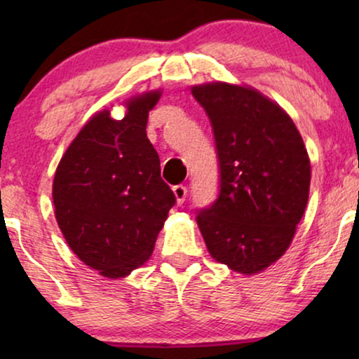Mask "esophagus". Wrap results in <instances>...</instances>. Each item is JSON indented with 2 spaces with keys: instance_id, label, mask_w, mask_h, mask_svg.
<instances>
[{
  "instance_id": "1",
  "label": "esophagus",
  "mask_w": 359,
  "mask_h": 359,
  "mask_svg": "<svg viewBox=\"0 0 359 359\" xmlns=\"http://www.w3.org/2000/svg\"><path fill=\"white\" fill-rule=\"evenodd\" d=\"M173 193L176 196V201H178V204H183L186 196H188V188H186L184 184H176V186H173Z\"/></svg>"
}]
</instances>
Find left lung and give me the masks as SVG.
<instances>
[{"label": "left lung", "instance_id": "8db88e82", "mask_svg": "<svg viewBox=\"0 0 359 359\" xmlns=\"http://www.w3.org/2000/svg\"><path fill=\"white\" fill-rule=\"evenodd\" d=\"M212 126L219 194L196 222L212 258L233 271H263L284 255L309 199L311 161L291 117L247 86H193Z\"/></svg>", "mask_w": 359, "mask_h": 359}]
</instances>
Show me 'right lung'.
<instances>
[{
	"mask_svg": "<svg viewBox=\"0 0 359 359\" xmlns=\"http://www.w3.org/2000/svg\"><path fill=\"white\" fill-rule=\"evenodd\" d=\"M160 95L132 97L121 121L97 112L57 166L52 198L58 227L73 253L102 276L124 278L142 266L176 203L145 130Z\"/></svg>",
	"mask_w": 359,
	"mask_h": 359,
	"instance_id": "obj_1",
	"label": "right lung"
}]
</instances>
